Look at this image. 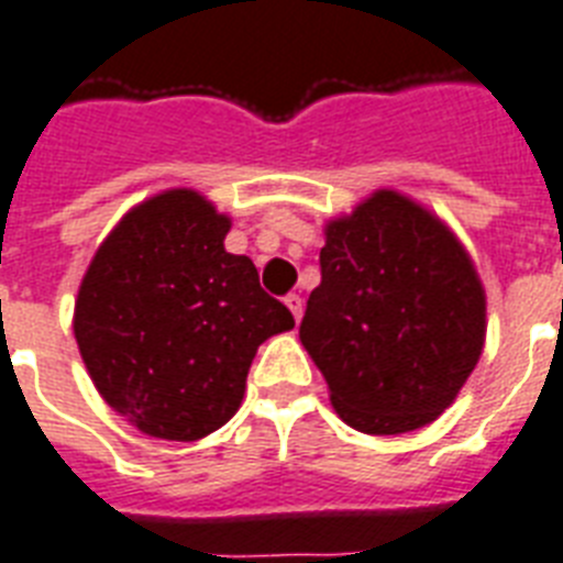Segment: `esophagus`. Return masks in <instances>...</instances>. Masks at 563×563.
<instances>
[{"label":"esophagus","instance_id":"esophagus-1","mask_svg":"<svg viewBox=\"0 0 563 563\" xmlns=\"http://www.w3.org/2000/svg\"><path fill=\"white\" fill-rule=\"evenodd\" d=\"M286 306H289L291 314H295V321H300V318H303V297L286 295Z\"/></svg>","mask_w":563,"mask_h":563}]
</instances>
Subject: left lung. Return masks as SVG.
Here are the masks:
<instances>
[{
	"label": "left lung",
	"mask_w": 563,
	"mask_h": 563,
	"mask_svg": "<svg viewBox=\"0 0 563 563\" xmlns=\"http://www.w3.org/2000/svg\"><path fill=\"white\" fill-rule=\"evenodd\" d=\"M483 338L486 295L440 219L378 190L329 222L300 341L350 428L385 437L433 422L472 376Z\"/></svg>",
	"instance_id": "left-lung-1"
}]
</instances>
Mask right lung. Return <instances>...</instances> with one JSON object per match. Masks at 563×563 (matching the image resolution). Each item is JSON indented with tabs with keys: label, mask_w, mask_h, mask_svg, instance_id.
<instances>
[{
	"label": "right lung",
	"mask_w": 563,
	"mask_h": 563,
	"mask_svg": "<svg viewBox=\"0 0 563 563\" xmlns=\"http://www.w3.org/2000/svg\"><path fill=\"white\" fill-rule=\"evenodd\" d=\"M228 228L199 194L167 190L118 222L80 283L75 338L91 382L158 440L222 428L257 346L295 327L254 263L228 254Z\"/></svg>",
	"instance_id": "obj_1"
}]
</instances>
